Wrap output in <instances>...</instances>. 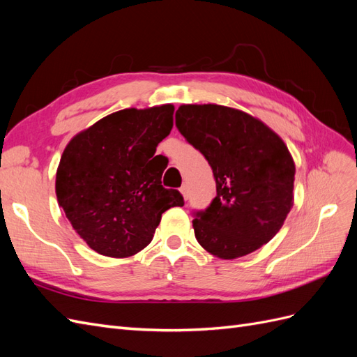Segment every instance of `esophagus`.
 I'll return each mask as SVG.
<instances>
[{"label": "esophagus", "instance_id": "obj_1", "mask_svg": "<svg viewBox=\"0 0 357 357\" xmlns=\"http://www.w3.org/2000/svg\"><path fill=\"white\" fill-rule=\"evenodd\" d=\"M180 192H181L183 198H185V199H188V198H189V188H188L186 185H183V186L180 188Z\"/></svg>", "mask_w": 357, "mask_h": 357}]
</instances>
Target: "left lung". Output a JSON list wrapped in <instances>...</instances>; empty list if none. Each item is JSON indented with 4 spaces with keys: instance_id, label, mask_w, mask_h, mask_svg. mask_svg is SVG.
Instances as JSON below:
<instances>
[{
    "instance_id": "obj_1",
    "label": "left lung",
    "mask_w": 357,
    "mask_h": 357,
    "mask_svg": "<svg viewBox=\"0 0 357 357\" xmlns=\"http://www.w3.org/2000/svg\"><path fill=\"white\" fill-rule=\"evenodd\" d=\"M176 126L208 160L218 190L192 220L198 243L236 259L273 240L294 207L295 162L283 139L259 119L218 104L180 105Z\"/></svg>"
}]
</instances>
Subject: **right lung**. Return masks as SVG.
Masks as SVG:
<instances>
[{
    "instance_id": "right-lung-1",
    "label": "right lung",
    "mask_w": 357,
    "mask_h": 357,
    "mask_svg": "<svg viewBox=\"0 0 357 357\" xmlns=\"http://www.w3.org/2000/svg\"><path fill=\"white\" fill-rule=\"evenodd\" d=\"M172 114V104L116 112L74 135L63 150L58 204L96 253H138L152 241L162 213L185 205L178 190L162 186L164 171L151 159L171 132Z\"/></svg>"
}]
</instances>
